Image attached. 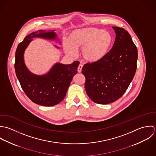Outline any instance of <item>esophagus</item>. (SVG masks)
Masks as SVG:
<instances>
[{
	"label": "esophagus",
	"instance_id": "obj_1",
	"mask_svg": "<svg viewBox=\"0 0 156 156\" xmlns=\"http://www.w3.org/2000/svg\"><path fill=\"white\" fill-rule=\"evenodd\" d=\"M83 65L82 64H80L79 65V66H78V72H79V73H80V72H81V70H82V69H83Z\"/></svg>",
	"mask_w": 156,
	"mask_h": 156
}]
</instances>
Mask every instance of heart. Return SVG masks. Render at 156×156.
Wrapping results in <instances>:
<instances>
[{"mask_svg": "<svg viewBox=\"0 0 156 156\" xmlns=\"http://www.w3.org/2000/svg\"><path fill=\"white\" fill-rule=\"evenodd\" d=\"M114 38L112 34L99 28H87L72 32L68 41H62L66 52L75 54L76 49L82 48L81 55L87 62H98L110 51Z\"/></svg>", "mask_w": 156, "mask_h": 156, "instance_id": "obj_1", "label": "heart"}]
</instances>
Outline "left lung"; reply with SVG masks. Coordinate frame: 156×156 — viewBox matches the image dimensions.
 Wrapping results in <instances>:
<instances>
[{"instance_id":"obj_1","label":"left lung","mask_w":156,"mask_h":156,"mask_svg":"<svg viewBox=\"0 0 156 156\" xmlns=\"http://www.w3.org/2000/svg\"><path fill=\"white\" fill-rule=\"evenodd\" d=\"M116 33L112 49L100 61L84 65L85 89L94 102L108 104L120 98L132 81L137 68V49L124 28L112 27Z\"/></svg>"}]
</instances>
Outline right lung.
<instances>
[{
	"label": "right lung",
	"mask_w": 156,
	"mask_h": 156,
	"mask_svg": "<svg viewBox=\"0 0 156 156\" xmlns=\"http://www.w3.org/2000/svg\"><path fill=\"white\" fill-rule=\"evenodd\" d=\"M36 37L55 40L57 35L54 30H39L28 35L19 44L16 51V74L23 90L33 102L43 106H54L64 98L73 76L77 73L80 62L75 61L70 64L57 62L45 75L32 73L27 69L23 56L32 38Z\"/></svg>",
	"instance_id": "right-lung-1"
}]
</instances>
